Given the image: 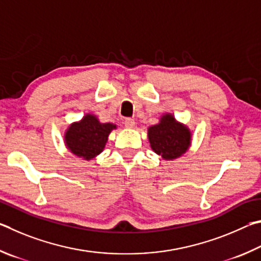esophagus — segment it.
I'll return each mask as SVG.
<instances>
[{
  "label": "esophagus",
  "mask_w": 261,
  "mask_h": 261,
  "mask_svg": "<svg viewBox=\"0 0 261 261\" xmlns=\"http://www.w3.org/2000/svg\"><path fill=\"white\" fill-rule=\"evenodd\" d=\"M125 126L127 127V128H133L134 126H135V121H134V119H132V118H126L125 119Z\"/></svg>",
  "instance_id": "34e87169"
}]
</instances>
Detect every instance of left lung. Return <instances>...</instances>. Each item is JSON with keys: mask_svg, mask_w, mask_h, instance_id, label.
<instances>
[{"mask_svg": "<svg viewBox=\"0 0 261 261\" xmlns=\"http://www.w3.org/2000/svg\"><path fill=\"white\" fill-rule=\"evenodd\" d=\"M148 138L151 149L166 161L181 157L191 142L189 128L176 121L171 113L164 114L157 125L148 128Z\"/></svg>", "mask_w": 261, "mask_h": 261, "instance_id": "8db88e82", "label": "left lung"}]
</instances>
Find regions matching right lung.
I'll use <instances>...</instances> for the list:
<instances>
[{"instance_id":"add662e5","label":"right lung","mask_w":261,"mask_h":261,"mask_svg":"<svg viewBox=\"0 0 261 261\" xmlns=\"http://www.w3.org/2000/svg\"><path fill=\"white\" fill-rule=\"evenodd\" d=\"M116 128L114 123H102L97 117L88 113L67 128L65 145L76 157L90 161L103 151L109 134Z\"/></svg>"}]
</instances>
